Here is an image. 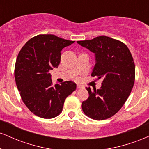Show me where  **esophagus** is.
I'll list each match as a JSON object with an SVG mask.
<instances>
[{
    "label": "esophagus",
    "mask_w": 149,
    "mask_h": 149,
    "mask_svg": "<svg viewBox=\"0 0 149 149\" xmlns=\"http://www.w3.org/2000/svg\"><path fill=\"white\" fill-rule=\"evenodd\" d=\"M77 88H78V89H83V88H84V86H83V85H82L78 84V85H77Z\"/></svg>",
    "instance_id": "obj_1"
}]
</instances>
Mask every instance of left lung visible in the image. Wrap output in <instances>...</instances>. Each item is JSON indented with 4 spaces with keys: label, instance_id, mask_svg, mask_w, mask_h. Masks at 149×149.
Masks as SVG:
<instances>
[{
    "label": "left lung",
    "instance_id": "1",
    "mask_svg": "<svg viewBox=\"0 0 149 149\" xmlns=\"http://www.w3.org/2000/svg\"><path fill=\"white\" fill-rule=\"evenodd\" d=\"M77 42L95 53L96 64L91 76L103 78L98 90L86 88L89 97L82 103V109L96 120L109 118L124 105L134 86L135 65L130 51L123 42L106 36Z\"/></svg>",
    "mask_w": 149,
    "mask_h": 149
}]
</instances>
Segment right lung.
<instances>
[{
	"label": "right lung",
	"mask_w": 149,
	"mask_h": 149,
	"mask_svg": "<svg viewBox=\"0 0 149 149\" xmlns=\"http://www.w3.org/2000/svg\"><path fill=\"white\" fill-rule=\"evenodd\" d=\"M74 42L52 34H40L26 42L19 52L15 82L23 102L36 116L46 119L59 116L66 97L76 90L72 81L54 86L49 73L59 66L61 49Z\"/></svg>",
	"instance_id": "1"
}]
</instances>
